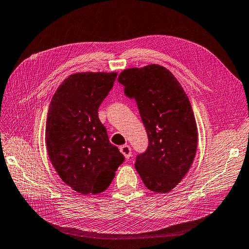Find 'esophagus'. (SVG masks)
I'll return each mask as SVG.
<instances>
[{
    "instance_id": "obj_1",
    "label": "esophagus",
    "mask_w": 249,
    "mask_h": 249,
    "mask_svg": "<svg viewBox=\"0 0 249 249\" xmlns=\"http://www.w3.org/2000/svg\"><path fill=\"white\" fill-rule=\"evenodd\" d=\"M120 152L124 154L125 159H129L131 157V147L129 145H124L120 147Z\"/></svg>"
}]
</instances>
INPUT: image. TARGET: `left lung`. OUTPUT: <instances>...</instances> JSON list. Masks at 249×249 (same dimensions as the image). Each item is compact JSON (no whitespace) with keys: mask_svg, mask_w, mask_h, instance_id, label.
I'll use <instances>...</instances> for the list:
<instances>
[{"mask_svg":"<svg viewBox=\"0 0 249 249\" xmlns=\"http://www.w3.org/2000/svg\"><path fill=\"white\" fill-rule=\"evenodd\" d=\"M124 93L135 99L148 135V148L135 168L147 189L168 193L194 161L197 124L183 88L166 68L149 65L125 69L118 76Z\"/></svg>","mask_w":249,"mask_h":249,"instance_id":"1","label":"left lung"}]
</instances>
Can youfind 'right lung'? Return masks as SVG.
Segmentation results:
<instances>
[{"mask_svg":"<svg viewBox=\"0 0 249 249\" xmlns=\"http://www.w3.org/2000/svg\"><path fill=\"white\" fill-rule=\"evenodd\" d=\"M116 78V72L71 74L59 85L49 107V158L60 179L83 195L106 191L124 161L98 117V108Z\"/></svg>","mask_w":249,"mask_h":249,"instance_id":"right-lung-1","label":"right lung"}]
</instances>
